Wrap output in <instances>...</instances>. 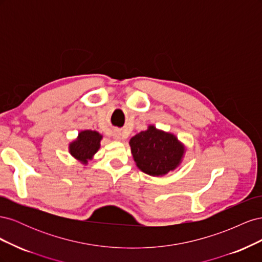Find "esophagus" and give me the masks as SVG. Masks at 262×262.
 Returning <instances> with one entry per match:
<instances>
[{
	"label": "esophagus",
	"mask_w": 262,
	"mask_h": 262,
	"mask_svg": "<svg viewBox=\"0 0 262 262\" xmlns=\"http://www.w3.org/2000/svg\"><path fill=\"white\" fill-rule=\"evenodd\" d=\"M115 139H116V140H121V139H122L121 134H120V133H116V134H115Z\"/></svg>",
	"instance_id": "esophagus-1"
}]
</instances>
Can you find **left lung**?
Masks as SVG:
<instances>
[{
	"label": "left lung",
	"instance_id": "left-lung-1",
	"mask_svg": "<svg viewBox=\"0 0 262 262\" xmlns=\"http://www.w3.org/2000/svg\"><path fill=\"white\" fill-rule=\"evenodd\" d=\"M129 143L138 167L156 177L175 169L185 153L184 145L173 134L157 130L154 125L138 133Z\"/></svg>",
	"mask_w": 262,
	"mask_h": 262
}]
</instances>
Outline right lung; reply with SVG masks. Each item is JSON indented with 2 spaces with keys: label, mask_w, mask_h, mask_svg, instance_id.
Listing matches in <instances>:
<instances>
[{
  "label": "right lung",
  "mask_w": 262,
  "mask_h": 262,
  "mask_svg": "<svg viewBox=\"0 0 262 262\" xmlns=\"http://www.w3.org/2000/svg\"><path fill=\"white\" fill-rule=\"evenodd\" d=\"M101 138L97 131L86 130L80 132L77 139L70 144L71 155L83 164H86L98 150Z\"/></svg>",
  "instance_id": "right-lung-1"
}]
</instances>
